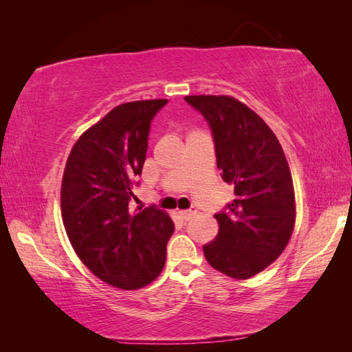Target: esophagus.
Masks as SVG:
<instances>
[{
	"mask_svg": "<svg viewBox=\"0 0 352 352\" xmlns=\"http://www.w3.org/2000/svg\"><path fill=\"white\" fill-rule=\"evenodd\" d=\"M178 214L182 216L183 221H190L193 216L197 214V208H190V210H183V212H178Z\"/></svg>",
	"mask_w": 352,
	"mask_h": 352,
	"instance_id": "1",
	"label": "esophagus"
}]
</instances>
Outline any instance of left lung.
Segmentation results:
<instances>
[{
    "mask_svg": "<svg viewBox=\"0 0 352 352\" xmlns=\"http://www.w3.org/2000/svg\"><path fill=\"white\" fill-rule=\"evenodd\" d=\"M210 126L222 180L234 199L214 214L219 233L203 246L210 266L246 280L280 257L295 226L290 169L278 139L257 113L231 96H184Z\"/></svg>",
    "mask_w": 352,
    "mask_h": 352,
    "instance_id": "obj_1",
    "label": "left lung"
}]
</instances>
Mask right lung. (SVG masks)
<instances>
[{"instance_id": "right-lung-1", "label": "right lung", "mask_w": 352, "mask_h": 352, "mask_svg": "<svg viewBox=\"0 0 352 352\" xmlns=\"http://www.w3.org/2000/svg\"><path fill=\"white\" fill-rule=\"evenodd\" d=\"M168 100L125 102L83 133L62 182V216L81 261L111 286L134 290L159 276L174 222L155 206L131 212L151 121Z\"/></svg>"}]
</instances>
